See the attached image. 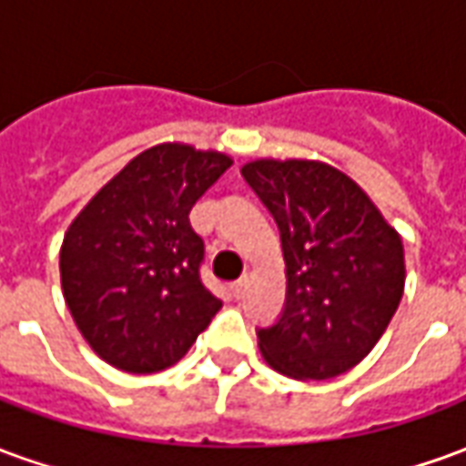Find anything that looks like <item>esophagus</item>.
<instances>
[{
    "label": "esophagus",
    "instance_id": "1",
    "mask_svg": "<svg viewBox=\"0 0 466 466\" xmlns=\"http://www.w3.org/2000/svg\"><path fill=\"white\" fill-rule=\"evenodd\" d=\"M247 287H249V274H244L242 279H237V282L232 284V292L237 299H242L244 294H247Z\"/></svg>",
    "mask_w": 466,
    "mask_h": 466
}]
</instances>
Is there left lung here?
<instances>
[{
    "label": "left lung",
    "mask_w": 466,
    "mask_h": 466,
    "mask_svg": "<svg viewBox=\"0 0 466 466\" xmlns=\"http://www.w3.org/2000/svg\"><path fill=\"white\" fill-rule=\"evenodd\" d=\"M282 232L287 304L257 332L289 380H332L380 342L404 294L400 232L351 177L319 159L262 157L242 167Z\"/></svg>",
    "instance_id": "1"
}]
</instances>
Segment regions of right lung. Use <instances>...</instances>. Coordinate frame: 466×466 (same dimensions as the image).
Masks as SVG:
<instances>
[{
    "label": "right lung",
    "instance_id": "add662e5",
    "mask_svg": "<svg viewBox=\"0 0 466 466\" xmlns=\"http://www.w3.org/2000/svg\"><path fill=\"white\" fill-rule=\"evenodd\" d=\"M232 157L184 142L154 144L115 174L66 227L62 294L85 342L129 374L172 367L219 312L199 277L204 242L194 202Z\"/></svg>",
    "mask_w": 466,
    "mask_h": 466
}]
</instances>
